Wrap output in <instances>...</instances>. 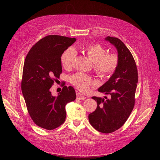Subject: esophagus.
Returning a JSON list of instances; mask_svg holds the SVG:
<instances>
[{"label": "esophagus", "mask_w": 160, "mask_h": 160, "mask_svg": "<svg viewBox=\"0 0 160 160\" xmlns=\"http://www.w3.org/2000/svg\"><path fill=\"white\" fill-rule=\"evenodd\" d=\"M77 98H78L79 100H85L86 98V96L84 95L83 94L80 93V92H77Z\"/></svg>", "instance_id": "esophagus-1"}]
</instances>
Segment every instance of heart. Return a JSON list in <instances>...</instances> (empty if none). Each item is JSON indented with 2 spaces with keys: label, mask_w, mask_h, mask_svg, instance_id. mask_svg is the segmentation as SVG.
I'll use <instances>...</instances> for the list:
<instances>
[{
  "label": "heart",
  "mask_w": 160,
  "mask_h": 160,
  "mask_svg": "<svg viewBox=\"0 0 160 160\" xmlns=\"http://www.w3.org/2000/svg\"><path fill=\"white\" fill-rule=\"evenodd\" d=\"M90 60L93 63L95 72L102 78H108L116 71L119 64V58L115 54L106 53V50L99 44H89L83 48ZM75 58V51L72 48L66 49L61 57L62 66L65 69L72 67ZM72 84L81 91H87L93 85V81L89 76L78 72L70 78Z\"/></svg>",
  "instance_id": "obj_1"
}]
</instances>
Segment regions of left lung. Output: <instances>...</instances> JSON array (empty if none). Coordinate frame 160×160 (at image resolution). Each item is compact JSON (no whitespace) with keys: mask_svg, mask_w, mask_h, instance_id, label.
<instances>
[{"mask_svg":"<svg viewBox=\"0 0 160 160\" xmlns=\"http://www.w3.org/2000/svg\"><path fill=\"white\" fill-rule=\"evenodd\" d=\"M118 53V67L98 91L110 98L93 97L97 103L96 110L89 115L90 124L100 132L109 133L120 128L127 121L135 104V93L138 82L135 60L128 48L117 38H105Z\"/></svg>","mask_w":160,"mask_h":160,"instance_id":"8db88e82","label":"left lung"}]
</instances>
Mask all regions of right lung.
<instances>
[{
    "label": "right lung",
    "mask_w": 160,
    "mask_h": 160,
    "mask_svg": "<svg viewBox=\"0 0 160 160\" xmlns=\"http://www.w3.org/2000/svg\"><path fill=\"white\" fill-rule=\"evenodd\" d=\"M75 41V38L47 36L31 48L25 58L22 93L30 116L41 128L51 130L62 125L66 117L65 106L77 97L72 86H64L57 97L50 91L62 72V54Z\"/></svg>",
    "instance_id": "1"
}]
</instances>
